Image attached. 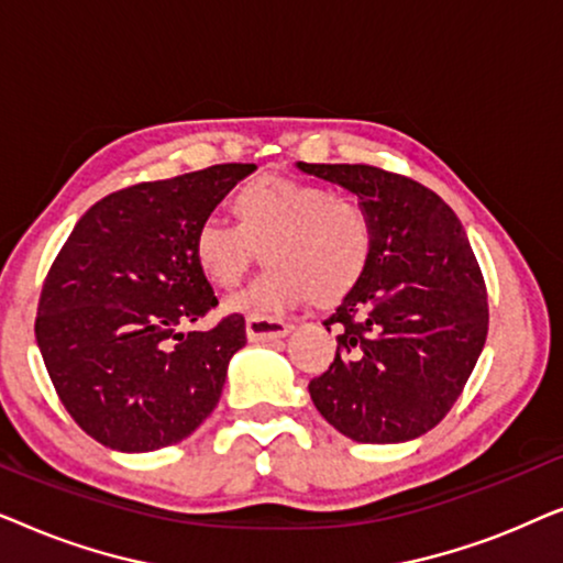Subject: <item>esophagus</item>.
Here are the masks:
<instances>
[{"instance_id":"obj_1","label":"esophagus","mask_w":563,"mask_h":563,"mask_svg":"<svg viewBox=\"0 0 563 563\" xmlns=\"http://www.w3.org/2000/svg\"><path fill=\"white\" fill-rule=\"evenodd\" d=\"M291 333L289 322L274 320V318H256L251 314L245 320V335H249L251 343H266V341H279V338H287Z\"/></svg>"}]
</instances>
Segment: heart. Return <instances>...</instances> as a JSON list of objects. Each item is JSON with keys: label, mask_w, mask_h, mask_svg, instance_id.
Segmentation results:
<instances>
[{"label": "heart", "mask_w": 563, "mask_h": 563, "mask_svg": "<svg viewBox=\"0 0 563 563\" xmlns=\"http://www.w3.org/2000/svg\"><path fill=\"white\" fill-rule=\"evenodd\" d=\"M230 207L238 225L210 218L191 238L199 274L225 291L245 279L264 251L268 268L230 310L264 318L307 299L333 307L358 287L372 264L368 214L320 184L264 174L245 181Z\"/></svg>", "instance_id": "obj_1"}]
</instances>
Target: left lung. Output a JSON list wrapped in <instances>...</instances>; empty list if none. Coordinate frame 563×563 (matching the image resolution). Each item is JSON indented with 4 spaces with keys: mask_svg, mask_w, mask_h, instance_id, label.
<instances>
[{
    "mask_svg": "<svg viewBox=\"0 0 563 563\" xmlns=\"http://www.w3.org/2000/svg\"><path fill=\"white\" fill-rule=\"evenodd\" d=\"M358 199L374 230L364 279L325 328L335 361L310 382L318 412L358 443L412 441L445 418L487 341L479 264L449 205L366 164H302Z\"/></svg>",
    "mask_w": 563,
    "mask_h": 563,
    "instance_id": "8db88e82",
    "label": "left lung"
}]
</instances>
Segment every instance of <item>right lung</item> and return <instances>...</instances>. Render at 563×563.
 Listing matches in <instances>:
<instances>
[{
  "instance_id": "obj_1",
  "label": "right lung",
  "mask_w": 563,
  "mask_h": 563,
  "mask_svg": "<svg viewBox=\"0 0 563 563\" xmlns=\"http://www.w3.org/2000/svg\"><path fill=\"white\" fill-rule=\"evenodd\" d=\"M253 172L256 164H220L107 195L53 261L37 349L68 415L107 449H166L218 405L245 320L184 330L218 305L191 238Z\"/></svg>"
}]
</instances>
